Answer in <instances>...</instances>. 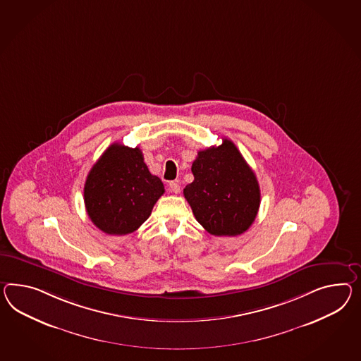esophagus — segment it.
I'll use <instances>...</instances> for the list:
<instances>
[{"label": "esophagus", "mask_w": 361, "mask_h": 361, "mask_svg": "<svg viewBox=\"0 0 361 361\" xmlns=\"http://www.w3.org/2000/svg\"><path fill=\"white\" fill-rule=\"evenodd\" d=\"M169 188H170V191L174 192V194H178V192L180 191V185H179L178 182H170V183H169Z\"/></svg>", "instance_id": "obj_1"}]
</instances>
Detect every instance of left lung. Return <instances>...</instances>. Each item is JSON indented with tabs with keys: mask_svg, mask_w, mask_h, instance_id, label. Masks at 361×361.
Here are the masks:
<instances>
[{
	"mask_svg": "<svg viewBox=\"0 0 361 361\" xmlns=\"http://www.w3.org/2000/svg\"><path fill=\"white\" fill-rule=\"evenodd\" d=\"M194 182L183 190L195 219L213 235H240L258 214L260 190L251 167L231 140L197 153Z\"/></svg>",
	"mask_w": 361,
	"mask_h": 361,
	"instance_id": "obj_1",
	"label": "left lung"
}]
</instances>
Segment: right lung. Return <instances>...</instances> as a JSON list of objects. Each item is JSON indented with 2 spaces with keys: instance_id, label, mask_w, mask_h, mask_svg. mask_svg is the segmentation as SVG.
Here are the masks:
<instances>
[{
  "instance_id": "right-lung-1",
  "label": "right lung",
  "mask_w": 361,
  "mask_h": 361,
  "mask_svg": "<svg viewBox=\"0 0 361 361\" xmlns=\"http://www.w3.org/2000/svg\"><path fill=\"white\" fill-rule=\"evenodd\" d=\"M164 192V183L150 174L141 150L115 142L89 171L83 200L98 229L111 235H126L148 220Z\"/></svg>"
}]
</instances>
